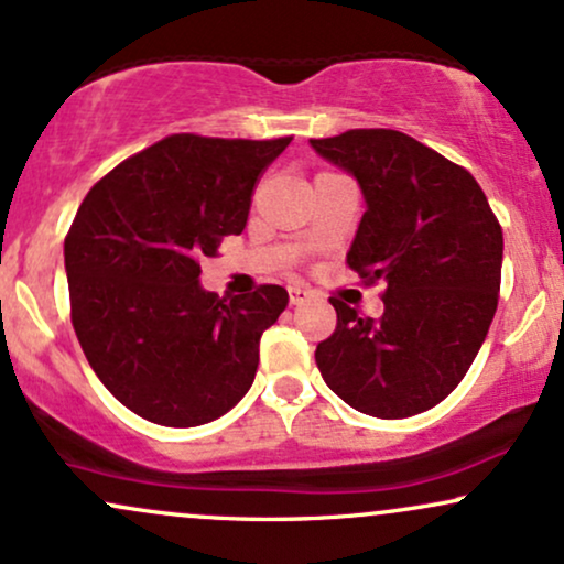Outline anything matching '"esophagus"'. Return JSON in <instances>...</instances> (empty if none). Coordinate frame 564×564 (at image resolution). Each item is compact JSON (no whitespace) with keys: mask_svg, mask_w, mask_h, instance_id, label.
I'll list each match as a JSON object with an SVG mask.
<instances>
[{"mask_svg":"<svg viewBox=\"0 0 564 564\" xmlns=\"http://www.w3.org/2000/svg\"><path fill=\"white\" fill-rule=\"evenodd\" d=\"M310 296H313V291H310L307 286H300V283H294V286H289V300H291V304L307 302Z\"/></svg>","mask_w":564,"mask_h":564,"instance_id":"34e87169","label":"esophagus"}]
</instances>
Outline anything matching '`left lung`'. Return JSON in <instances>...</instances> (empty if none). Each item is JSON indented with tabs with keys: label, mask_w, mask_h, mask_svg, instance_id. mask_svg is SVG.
I'll return each instance as SVG.
<instances>
[{
	"label": "left lung",
	"mask_w": 564,
	"mask_h": 564,
	"mask_svg": "<svg viewBox=\"0 0 564 564\" xmlns=\"http://www.w3.org/2000/svg\"><path fill=\"white\" fill-rule=\"evenodd\" d=\"M360 183L366 215L347 254L384 315L332 296L336 328L315 349L323 379L355 411L405 419L467 377L501 291L503 232L477 180L398 129L310 140Z\"/></svg>",
	"instance_id": "8db88e82"
}]
</instances>
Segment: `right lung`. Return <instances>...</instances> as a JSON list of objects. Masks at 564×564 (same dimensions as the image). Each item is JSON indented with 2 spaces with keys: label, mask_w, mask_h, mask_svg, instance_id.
<instances>
[{
  "label": "right lung",
  "mask_w": 564,
  "mask_h": 564,
  "mask_svg": "<svg viewBox=\"0 0 564 564\" xmlns=\"http://www.w3.org/2000/svg\"><path fill=\"white\" fill-rule=\"evenodd\" d=\"M289 142L170 134L84 196L66 236L70 323L97 379L148 422H215L249 392L289 294L262 283L219 300L200 289V260L246 228Z\"/></svg>",
  "instance_id": "1"
}]
</instances>
